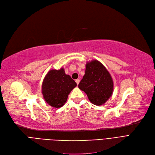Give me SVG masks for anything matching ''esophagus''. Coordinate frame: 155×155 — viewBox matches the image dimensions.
<instances>
[{"label":"esophagus","mask_w":155,"mask_h":155,"mask_svg":"<svg viewBox=\"0 0 155 155\" xmlns=\"http://www.w3.org/2000/svg\"><path fill=\"white\" fill-rule=\"evenodd\" d=\"M75 82H76L77 84L78 85V84H79V82H80V79H77V80H75Z\"/></svg>","instance_id":"34e87169"}]
</instances>
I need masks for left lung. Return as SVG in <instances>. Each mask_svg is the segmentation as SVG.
<instances>
[{
    "instance_id": "obj_1",
    "label": "left lung",
    "mask_w": 155,
    "mask_h": 155,
    "mask_svg": "<svg viewBox=\"0 0 155 155\" xmlns=\"http://www.w3.org/2000/svg\"><path fill=\"white\" fill-rule=\"evenodd\" d=\"M93 104H104L111 97L114 84L109 72L97 60L86 64L85 73L78 84Z\"/></svg>"
}]
</instances>
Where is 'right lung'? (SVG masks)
<instances>
[{
    "instance_id": "right-lung-1",
    "label": "right lung",
    "mask_w": 155,
    "mask_h": 155,
    "mask_svg": "<svg viewBox=\"0 0 155 155\" xmlns=\"http://www.w3.org/2000/svg\"><path fill=\"white\" fill-rule=\"evenodd\" d=\"M77 86L71 77L66 75L63 68L51 70L45 76L42 84L45 101L54 108L62 107L67 102L70 92Z\"/></svg>"
}]
</instances>
